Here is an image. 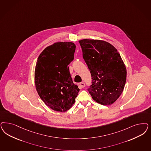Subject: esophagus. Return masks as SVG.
<instances>
[{"label":"esophagus","mask_w":151,"mask_h":151,"mask_svg":"<svg viewBox=\"0 0 151 151\" xmlns=\"http://www.w3.org/2000/svg\"><path fill=\"white\" fill-rule=\"evenodd\" d=\"M79 86L82 88H84L85 87V83L84 82H81L79 83Z\"/></svg>","instance_id":"esophagus-1"}]
</instances>
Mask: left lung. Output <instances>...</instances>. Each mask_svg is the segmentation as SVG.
<instances>
[{
    "label": "left lung",
    "instance_id": "1",
    "mask_svg": "<svg viewBox=\"0 0 151 151\" xmlns=\"http://www.w3.org/2000/svg\"><path fill=\"white\" fill-rule=\"evenodd\" d=\"M79 43L92 79L88 91L96 102L112 104L122 94L126 82V67L120 54L112 44L102 40L84 39Z\"/></svg>",
    "mask_w": 151,
    "mask_h": 151
}]
</instances>
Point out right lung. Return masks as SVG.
Listing matches in <instances>:
<instances>
[{
	"label": "right lung",
	"mask_w": 151,
	"mask_h": 151,
	"mask_svg": "<svg viewBox=\"0 0 151 151\" xmlns=\"http://www.w3.org/2000/svg\"><path fill=\"white\" fill-rule=\"evenodd\" d=\"M76 47L72 42H56L44 49L37 59L34 72L36 90L44 103L55 111L69 110L79 91L68 66L74 59Z\"/></svg>",
	"instance_id": "obj_1"
}]
</instances>
